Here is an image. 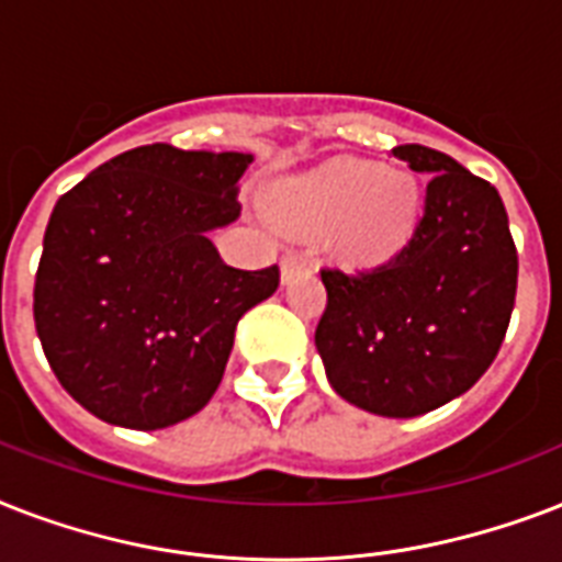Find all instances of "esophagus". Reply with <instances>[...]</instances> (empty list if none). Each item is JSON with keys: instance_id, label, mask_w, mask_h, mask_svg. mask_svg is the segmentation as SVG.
I'll return each mask as SVG.
<instances>
[{"instance_id": "1", "label": "esophagus", "mask_w": 562, "mask_h": 562, "mask_svg": "<svg viewBox=\"0 0 562 562\" xmlns=\"http://www.w3.org/2000/svg\"><path fill=\"white\" fill-rule=\"evenodd\" d=\"M308 268V262L303 256L297 254H285L280 259V273H282V282H291L297 273H303Z\"/></svg>"}]
</instances>
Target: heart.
I'll return each mask as SVG.
<instances>
[{
  "label": "heart",
  "mask_w": 562,
  "mask_h": 562,
  "mask_svg": "<svg viewBox=\"0 0 562 562\" xmlns=\"http://www.w3.org/2000/svg\"><path fill=\"white\" fill-rule=\"evenodd\" d=\"M280 227L308 236L326 229L329 254L352 271H370L411 245L423 215V189L411 171L335 157L280 180L268 192Z\"/></svg>",
  "instance_id": "obj_1"
}]
</instances>
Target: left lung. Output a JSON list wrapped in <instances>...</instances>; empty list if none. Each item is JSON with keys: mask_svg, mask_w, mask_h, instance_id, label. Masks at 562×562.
<instances>
[{"mask_svg": "<svg viewBox=\"0 0 562 562\" xmlns=\"http://www.w3.org/2000/svg\"><path fill=\"white\" fill-rule=\"evenodd\" d=\"M393 157L428 175L417 236L375 271H321L315 347L335 393L379 417H419L493 364L516 297V247L487 180L426 145Z\"/></svg>", "mask_w": 562, "mask_h": 562, "instance_id": "8db88e82", "label": "left lung"}]
</instances>
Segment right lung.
<instances>
[{
	"instance_id": "obj_1",
	"label": "right lung",
	"mask_w": 562,
	"mask_h": 562,
	"mask_svg": "<svg viewBox=\"0 0 562 562\" xmlns=\"http://www.w3.org/2000/svg\"><path fill=\"white\" fill-rule=\"evenodd\" d=\"M254 154L143 145L55 203L43 236L34 324L57 382L110 426L154 431L212 400L236 324L280 285V268H229L212 229L241 215Z\"/></svg>"
}]
</instances>
